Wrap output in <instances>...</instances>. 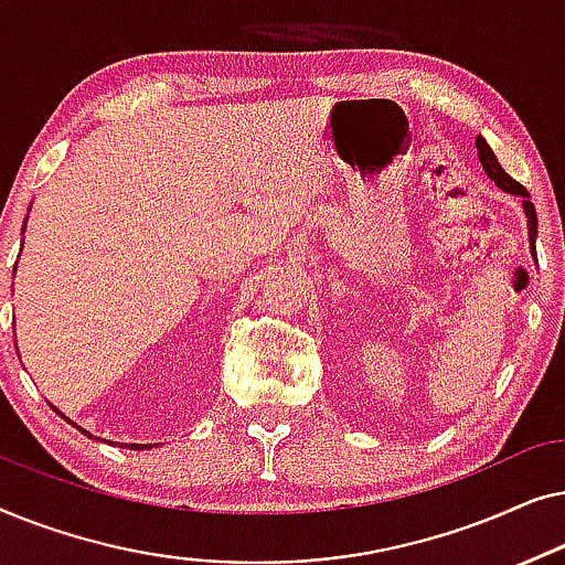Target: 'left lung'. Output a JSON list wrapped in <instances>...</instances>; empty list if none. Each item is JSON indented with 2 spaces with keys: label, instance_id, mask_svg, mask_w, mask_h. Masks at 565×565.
Masks as SVG:
<instances>
[{
  "label": "left lung",
  "instance_id": "obj_1",
  "mask_svg": "<svg viewBox=\"0 0 565 565\" xmlns=\"http://www.w3.org/2000/svg\"><path fill=\"white\" fill-rule=\"evenodd\" d=\"M476 149H478V159H481V164H483V169H486V174L491 177L493 182L499 184L501 190L504 192H509V195H520L522 198V205H524V215H527V231H530V249H532V254H535V238H537V215H535V205L530 203V192L522 188L520 182L516 180H512V177H509L504 169H501V164H499V159H497V153H493L491 149H489V143L483 141L481 136L476 138ZM537 257V254H535Z\"/></svg>",
  "mask_w": 565,
  "mask_h": 565
}]
</instances>
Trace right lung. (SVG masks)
<instances>
[{
    "mask_svg": "<svg viewBox=\"0 0 565 565\" xmlns=\"http://www.w3.org/2000/svg\"><path fill=\"white\" fill-rule=\"evenodd\" d=\"M22 231H25V228H22ZM53 408H56V406H53ZM56 414H58V416H64V414L58 412V408H56ZM64 419H66V416H64ZM66 422H68V424H74L72 419H66ZM74 427H76V424H74ZM76 429H82V427H76ZM82 431H84V435H89L87 429H82ZM89 437H92V435H89ZM146 447H151V445H130V450H146Z\"/></svg>",
    "mask_w": 565,
    "mask_h": 565,
    "instance_id": "obj_1",
    "label": "right lung"
}]
</instances>
